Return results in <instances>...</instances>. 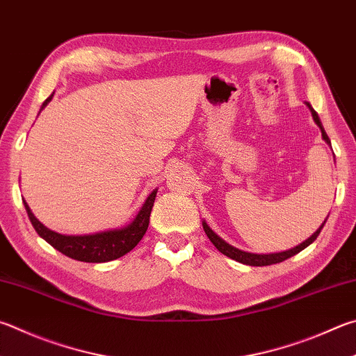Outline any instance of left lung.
<instances>
[{"mask_svg":"<svg viewBox=\"0 0 356 356\" xmlns=\"http://www.w3.org/2000/svg\"><path fill=\"white\" fill-rule=\"evenodd\" d=\"M308 107H309V111H312V115H313V120H314V122L316 124H318L319 127H321V132H322V138H324L328 145H330V138H328V135L325 134V131H324V127H322V122H321V120H319V116H318V113L314 112V108L309 106V104H307ZM332 146V145H330ZM327 221V219H325ZM325 221L322 222V225L321 227L314 232V234L308 238V240H305L303 241L302 244H299V245H296V248H293V249H289V250H285V252H279V254H250V252H243V250H240V249H236V248H234V245H230V244H227L225 243L224 240H221V238H219L215 232H213L209 225H207V222H202V225H204V230H205V234H207V236L210 238V241L215 244V248L221 252V254H224V255H227L229 258H232V260H236V261H240V263H243V264H249V266H269V264H275V263H282V261H285V260H288V258H291L293 255H296V254H299L300 250H303L305 248H308L309 244H312L316 238L319 236V234H321V230H322V227H324V224H325Z\"/></svg>","mask_w":356,"mask_h":356,"instance_id":"8db88e82","label":"left lung"}]
</instances>
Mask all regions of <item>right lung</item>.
<instances>
[{"label":"right lung","mask_w":356,"mask_h":356,"mask_svg":"<svg viewBox=\"0 0 356 356\" xmlns=\"http://www.w3.org/2000/svg\"><path fill=\"white\" fill-rule=\"evenodd\" d=\"M54 95V93H53ZM53 95L47 98L43 102L42 108L53 99ZM157 190H154L149 196H147L146 202L141 207L138 215L135 216L134 221L122 229L116 230H107L99 232V234L93 235H60L57 232H53L44 227V225L38 221V219L32 215L29 205L23 200L24 209L28 211V216L31 219L32 225L38 235H40L44 241L49 243L54 249L62 252L77 261L86 263H106L112 261L126 255L131 252L135 245L140 243L141 238L146 234L147 225H149V216L154 207V200H156Z\"/></svg>","instance_id":"1"}]
</instances>
